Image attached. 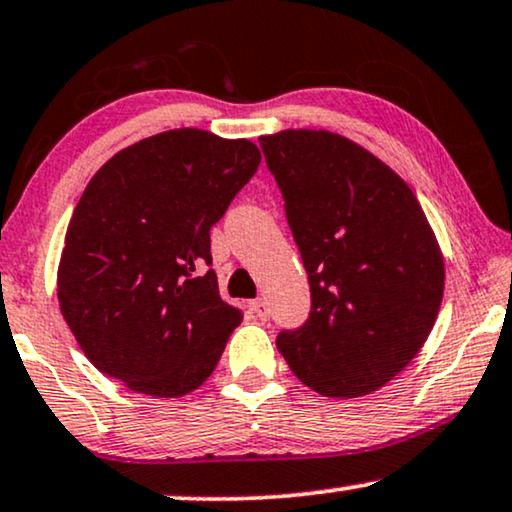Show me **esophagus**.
<instances>
[{"label":"esophagus","mask_w":512,"mask_h":512,"mask_svg":"<svg viewBox=\"0 0 512 512\" xmlns=\"http://www.w3.org/2000/svg\"><path fill=\"white\" fill-rule=\"evenodd\" d=\"M250 313L257 320H267L269 318V304L264 302V299H255V302H250Z\"/></svg>","instance_id":"esophagus-1"}]
</instances>
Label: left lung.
Segmentation results:
<instances>
[{
	"label": "left lung",
	"mask_w": 512,
	"mask_h": 512,
	"mask_svg": "<svg viewBox=\"0 0 512 512\" xmlns=\"http://www.w3.org/2000/svg\"><path fill=\"white\" fill-rule=\"evenodd\" d=\"M309 274L311 311L278 351L320 395L391 381L431 335L445 264L412 189L377 156L327 131L260 138Z\"/></svg>",
	"instance_id": "obj_1"
}]
</instances>
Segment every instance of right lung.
Masks as SVG:
<instances>
[{
  "instance_id": "obj_1",
  "label": "right lung",
  "mask_w": 512,
  "mask_h": 512,
  "mask_svg": "<svg viewBox=\"0 0 512 512\" xmlns=\"http://www.w3.org/2000/svg\"><path fill=\"white\" fill-rule=\"evenodd\" d=\"M248 140L166 131L114 154L81 194L58 269L63 318L102 374L177 398L213 374L243 311L210 269V229L255 175Z\"/></svg>"
}]
</instances>
